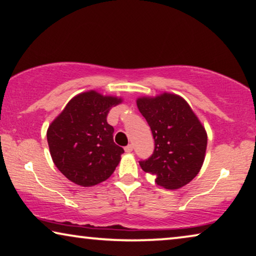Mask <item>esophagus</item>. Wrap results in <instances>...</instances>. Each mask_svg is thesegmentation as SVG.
Returning a JSON list of instances; mask_svg holds the SVG:
<instances>
[{
	"mask_svg": "<svg viewBox=\"0 0 256 256\" xmlns=\"http://www.w3.org/2000/svg\"><path fill=\"white\" fill-rule=\"evenodd\" d=\"M124 150H125V152H131L133 150V144H128V146L125 147Z\"/></svg>",
	"mask_w": 256,
	"mask_h": 256,
	"instance_id": "34e87169",
	"label": "esophagus"
}]
</instances>
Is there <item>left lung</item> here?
I'll return each instance as SVG.
<instances>
[{"label": "left lung", "instance_id": "obj_1", "mask_svg": "<svg viewBox=\"0 0 256 256\" xmlns=\"http://www.w3.org/2000/svg\"><path fill=\"white\" fill-rule=\"evenodd\" d=\"M136 106L155 141L150 158L139 162L141 169L168 190L188 184L199 174L207 150V132L199 118L176 94L139 98Z\"/></svg>", "mask_w": 256, "mask_h": 256}]
</instances>
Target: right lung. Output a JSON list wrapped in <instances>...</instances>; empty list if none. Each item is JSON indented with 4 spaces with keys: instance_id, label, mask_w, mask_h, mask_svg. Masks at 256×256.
I'll use <instances>...</instances> for the list:
<instances>
[{
    "instance_id": "add662e5",
    "label": "right lung",
    "mask_w": 256,
    "mask_h": 256,
    "mask_svg": "<svg viewBox=\"0 0 256 256\" xmlns=\"http://www.w3.org/2000/svg\"><path fill=\"white\" fill-rule=\"evenodd\" d=\"M120 98L95 90L76 95L49 125L47 140L55 166L68 180L90 188L112 176L124 150L114 142L106 116Z\"/></svg>"
}]
</instances>
